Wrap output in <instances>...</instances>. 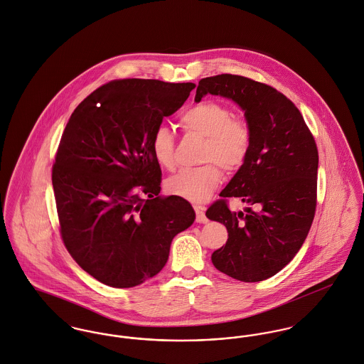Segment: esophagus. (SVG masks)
<instances>
[{
  "label": "esophagus",
  "instance_id": "1",
  "mask_svg": "<svg viewBox=\"0 0 364 364\" xmlns=\"http://www.w3.org/2000/svg\"><path fill=\"white\" fill-rule=\"evenodd\" d=\"M193 208H195V211H196V221L198 223H201V224H204V223H207V217H205V214H204V207L203 205H193Z\"/></svg>",
  "mask_w": 364,
  "mask_h": 364
}]
</instances>
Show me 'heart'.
Instances as JSON below:
<instances>
[{
	"label": "heart",
	"instance_id": "b5f03b06",
	"mask_svg": "<svg viewBox=\"0 0 364 364\" xmlns=\"http://www.w3.org/2000/svg\"><path fill=\"white\" fill-rule=\"evenodd\" d=\"M188 133L204 137L198 161L203 166L178 172L166 182L171 195L189 201H204L221 181V170L232 173L245 164L253 143V129L247 119L233 117L231 108L214 100H204L181 115ZM175 134L164 124L156 127L150 137V150L157 164L172 171L176 164Z\"/></svg>",
	"mask_w": 364,
	"mask_h": 364
}]
</instances>
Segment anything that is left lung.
I'll use <instances>...</instances> for the list:
<instances>
[{
    "label": "left lung",
    "instance_id": "1",
    "mask_svg": "<svg viewBox=\"0 0 364 364\" xmlns=\"http://www.w3.org/2000/svg\"><path fill=\"white\" fill-rule=\"evenodd\" d=\"M207 93L237 102L253 129L245 164L205 211L227 227L228 240L211 255L217 269L243 282L279 272L301 247L317 205V144L298 107L277 89L250 77L223 73L198 82L195 101ZM230 197L255 205L232 213Z\"/></svg>",
    "mask_w": 364,
    "mask_h": 364
}]
</instances>
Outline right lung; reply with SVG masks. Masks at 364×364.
Segmentation results:
<instances>
[{
    "label": "right lung",
    "instance_id": "obj_1",
    "mask_svg": "<svg viewBox=\"0 0 364 364\" xmlns=\"http://www.w3.org/2000/svg\"><path fill=\"white\" fill-rule=\"evenodd\" d=\"M195 83L115 79L70 115L53 164L60 232L73 260L100 282L132 288L166 265L173 236L195 211L161 198V168L150 137Z\"/></svg>",
    "mask_w": 364,
    "mask_h": 364
}]
</instances>
